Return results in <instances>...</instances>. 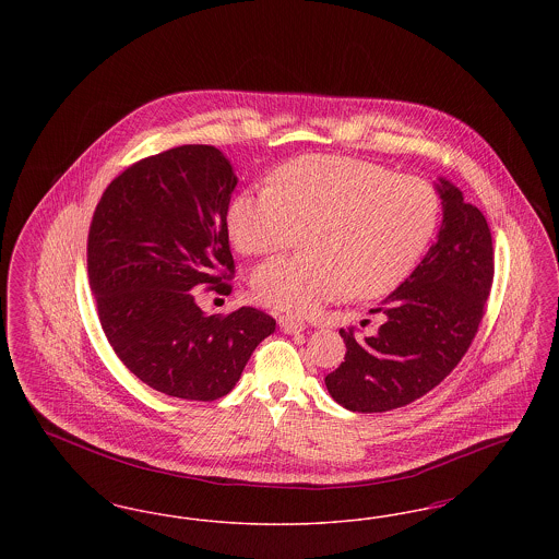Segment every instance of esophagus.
Returning <instances> with one entry per match:
<instances>
[{
	"label": "esophagus",
	"mask_w": 559,
	"mask_h": 559,
	"mask_svg": "<svg viewBox=\"0 0 559 559\" xmlns=\"http://www.w3.org/2000/svg\"><path fill=\"white\" fill-rule=\"evenodd\" d=\"M278 324H281V329L285 331V333H301L304 329H306V324L301 322L299 319H293V317H281L278 319Z\"/></svg>",
	"instance_id": "1"
}]
</instances>
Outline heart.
I'll return each mask as SVG.
<instances>
[{
	"instance_id": "b5f03b06",
	"label": "heart",
	"mask_w": 559,
	"mask_h": 559,
	"mask_svg": "<svg viewBox=\"0 0 559 559\" xmlns=\"http://www.w3.org/2000/svg\"><path fill=\"white\" fill-rule=\"evenodd\" d=\"M440 219L433 187L369 160L310 155L276 169L272 187L245 190L228 233L245 255H267L304 235V255L276 258L251 285L270 308L310 314L349 293L371 299L417 266Z\"/></svg>"
}]
</instances>
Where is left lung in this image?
Wrapping results in <instances>:
<instances>
[{
    "mask_svg": "<svg viewBox=\"0 0 559 559\" xmlns=\"http://www.w3.org/2000/svg\"><path fill=\"white\" fill-rule=\"evenodd\" d=\"M442 224L426 258L371 312L372 337L340 331L346 360L324 377L331 399L352 413H385L433 390L472 346L488 299L495 255L486 217L438 178Z\"/></svg>",
    "mask_w": 559,
    "mask_h": 559,
    "instance_id": "1",
    "label": "left lung"
}]
</instances>
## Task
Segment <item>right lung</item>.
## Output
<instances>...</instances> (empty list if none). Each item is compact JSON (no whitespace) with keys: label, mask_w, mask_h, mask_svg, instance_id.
Here are the masks:
<instances>
[{"label":"right lung","mask_w":559,"mask_h":559,"mask_svg":"<svg viewBox=\"0 0 559 559\" xmlns=\"http://www.w3.org/2000/svg\"><path fill=\"white\" fill-rule=\"evenodd\" d=\"M239 178L207 144L138 160L108 185L90 226L87 274L119 360L160 394L226 396L276 320L242 306L228 317L197 304L203 285L230 293L228 205Z\"/></svg>","instance_id":"1"}]
</instances>
